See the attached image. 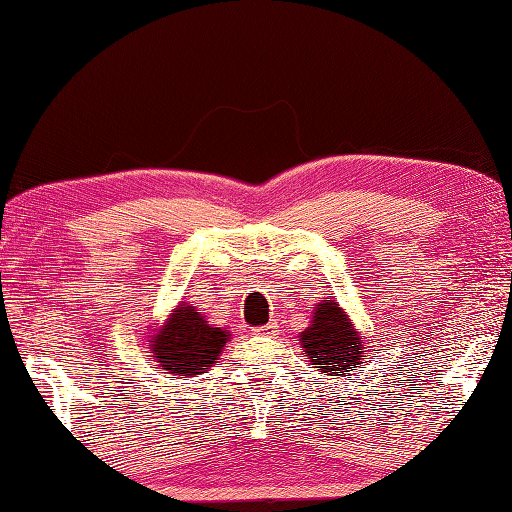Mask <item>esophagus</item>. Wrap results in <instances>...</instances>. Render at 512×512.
<instances>
[{
    "label": "esophagus",
    "instance_id": "esophagus-1",
    "mask_svg": "<svg viewBox=\"0 0 512 512\" xmlns=\"http://www.w3.org/2000/svg\"><path fill=\"white\" fill-rule=\"evenodd\" d=\"M277 328H279V325L273 321V323H268V325H262V328H255L253 332L257 336H273V334H277Z\"/></svg>",
    "mask_w": 512,
    "mask_h": 512
}]
</instances>
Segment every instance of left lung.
<instances>
[{
    "label": "left lung",
    "instance_id": "left-lung-1",
    "mask_svg": "<svg viewBox=\"0 0 512 512\" xmlns=\"http://www.w3.org/2000/svg\"><path fill=\"white\" fill-rule=\"evenodd\" d=\"M310 365L325 376H352L363 363V341L339 301L325 299L312 312L310 328L299 334Z\"/></svg>",
    "mask_w": 512,
    "mask_h": 512
}]
</instances>
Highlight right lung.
<instances>
[{
	"mask_svg": "<svg viewBox=\"0 0 512 512\" xmlns=\"http://www.w3.org/2000/svg\"><path fill=\"white\" fill-rule=\"evenodd\" d=\"M228 336V330L213 328L191 303L180 301L165 325L151 334L149 350L162 374L189 378L209 372L220 361Z\"/></svg>",
	"mask_w": 512,
	"mask_h": 512,
	"instance_id": "add662e5",
	"label": "right lung"
}]
</instances>
